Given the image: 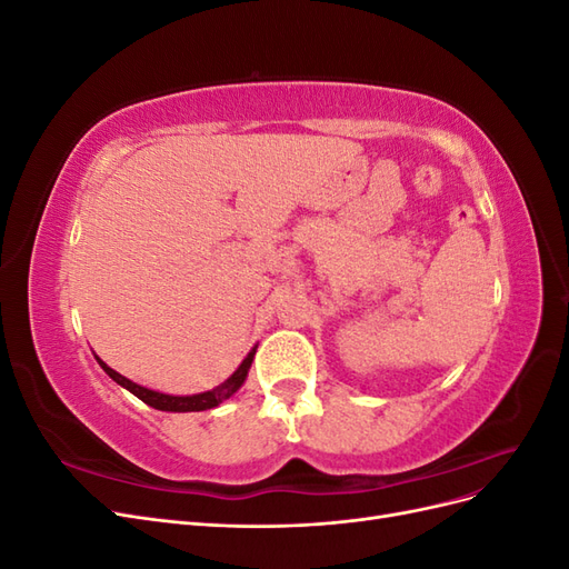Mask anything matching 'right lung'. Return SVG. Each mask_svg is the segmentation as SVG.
I'll list each match as a JSON object with an SVG mask.
<instances>
[{"mask_svg": "<svg viewBox=\"0 0 569 569\" xmlns=\"http://www.w3.org/2000/svg\"><path fill=\"white\" fill-rule=\"evenodd\" d=\"M256 356V347L249 351V356L242 360V366H239L226 382L218 385L216 389L211 391H201V393H192V396H170V393H161V391H153V389H147L142 385H137L132 380H128V377H123L120 372H116L113 368H109L104 360H99V366L104 368V372L111 377V380L120 387H126L130 393H134L137 399L144 401L147 406L157 408V410H168V412H197V410H209V408H216L220 406L222 401H228L230 396L244 385L247 375H249V368H251V360Z\"/></svg>", "mask_w": 569, "mask_h": 569, "instance_id": "right-lung-1", "label": "right lung"}]
</instances>
